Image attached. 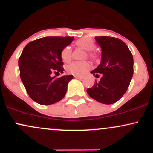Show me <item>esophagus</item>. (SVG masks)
<instances>
[{"label": "esophagus", "instance_id": "1", "mask_svg": "<svg viewBox=\"0 0 153 153\" xmlns=\"http://www.w3.org/2000/svg\"><path fill=\"white\" fill-rule=\"evenodd\" d=\"M75 78H77V79H79V80H82V79H84V77L83 76H79V75H75Z\"/></svg>", "mask_w": 153, "mask_h": 153}]
</instances>
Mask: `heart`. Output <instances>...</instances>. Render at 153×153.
Wrapping results in <instances>:
<instances>
[{"label":"heart","mask_w":153,"mask_h":153,"mask_svg":"<svg viewBox=\"0 0 153 153\" xmlns=\"http://www.w3.org/2000/svg\"><path fill=\"white\" fill-rule=\"evenodd\" d=\"M75 45L83 50L88 51V57L91 59H96L98 58V55L96 52H94L96 48V43L92 39L88 37H83L75 41ZM60 57L62 61L65 62H69L72 58V50L69 46L65 47L60 52ZM91 65L87 61L78 62L74 61L68 65L66 67V71L71 74L75 75H82L86 73L90 70Z\"/></svg>","instance_id":"1"}]
</instances>
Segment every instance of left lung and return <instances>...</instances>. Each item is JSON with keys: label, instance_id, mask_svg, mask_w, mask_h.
Masks as SVG:
<instances>
[{"label": "left lung", "instance_id": "obj_1", "mask_svg": "<svg viewBox=\"0 0 153 153\" xmlns=\"http://www.w3.org/2000/svg\"><path fill=\"white\" fill-rule=\"evenodd\" d=\"M102 49L101 63L91 73L96 77L101 74L99 82L87 89L92 99L104 104L118 101L126 93L133 73V57L124 42L111 36H96Z\"/></svg>", "mask_w": 153, "mask_h": 153}]
</instances>
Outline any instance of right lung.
Returning a JSON list of instances; mask_svg holds the SVG:
<instances>
[{
  "mask_svg": "<svg viewBox=\"0 0 153 153\" xmlns=\"http://www.w3.org/2000/svg\"><path fill=\"white\" fill-rule=\"evenodd\" d=\"M71 36H47L31 42L24 47L19 59L20 77L26 92L35 102L44 106L64 98L73 75L52 77L63 73L61 51L72 42Z\"/></svg>",
  "mask_w": 153,
  "mask_h": 153,
  "instance_id": "right-lung-1",
  "label": "right lung"
}]
</instances>
